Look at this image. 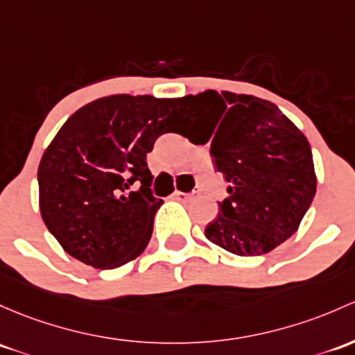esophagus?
I'll list each match as a JSON object with an SVG mask.
<instances>
[{"mask_svg": "<svg viewBox=\"0 0 355 355\" xmlns=\"http://www.w3.org/2000/svg\"><path fill=\"white\" fill-rule=\"evenodd\" d=\"M193 196H196V192H193V193H187V192H180V190H177V192L173 193L175 199L182 200V202H185V200H190Z\"/></svg>", "mask_w": 355, "mask_h": 355, "instance_id": "1", "label": "esophagus"}]
</instances>
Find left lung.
<instances>
[{
	"label": "left lung",
	"instance_id": "left-lung-1",
	"mask_svg": "<svg viewBox=\"0 0 355 355\" xmlns=\"http://www.w3.org/2000/svg\"><path fill=\"white\" fill-rule=\"evenodd\" d=\"M189 122L214 124L209 134L216 168L230 197L206 227V238L240 257L268 253L300 227L313 202L316 175L308 139L274 103L253 95L206 89L184 96Z\"/></svg>",
	"mask_w": 355,
	"mask_h": 355
}]
</instances>
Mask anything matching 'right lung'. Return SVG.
<instances>
[{
  "instance_id": "1",
  "label": "right lung",
  "mask_w": 355,
  "mask_h": 355,
  "mask_svg": "<svg viewBox=\"0 0 355 355\" xmlns=\"http://www.w3.org/2000/svg\"><path fill=\"white\" fill-rule=\"evenodd\" d=\"M187 121L184 98L151 95L103 96L71 115L37 171L40 216L64 252L95 268H117L144 252L163 204L149 189L146 155Z\"/></svg>"
}]
</instances>
